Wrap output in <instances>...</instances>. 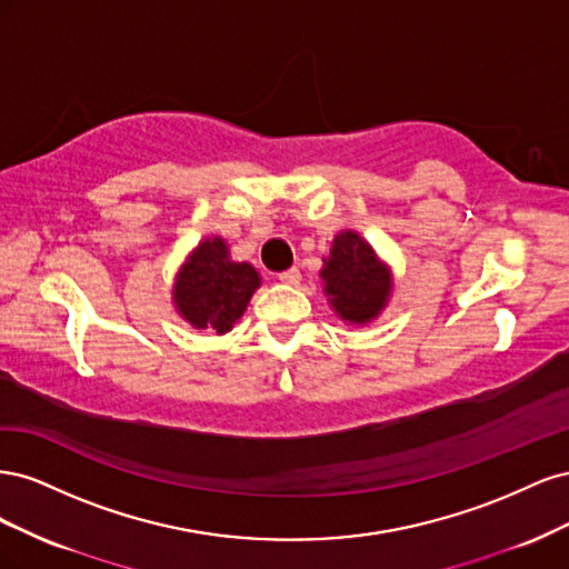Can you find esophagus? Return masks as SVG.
Segmentation results:
<instances>
[{"instance_id":"obj_1","label":"esophagus","mask_w":569,"mask_h":569,"mask_svg":"<svg viewBox=\"0 0 569 569\" xmlns=\"http://www.w3.org/2000/svg\"><path fill=\"white\" fill-rule=\"evenodd\" d=\"M278 280L284 282V284H299L301 272H299V268H289V270H284V272L278 274Z\"/></svg>"}]
</instances>
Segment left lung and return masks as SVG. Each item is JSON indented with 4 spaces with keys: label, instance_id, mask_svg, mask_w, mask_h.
I'll list each match as a JSON object with an SVG mask.
<instances>
[{
    "label": "left lung",
    "instance_id": "8db88e82",
    "mask_svg": "<svg viewBox=\"0 0 569 569\" xmlns=\"http://www.w3.org/2000/svg\"><path fill=\"white\" fill-rule=\"evenodd\" d=\"M335 311L349 322H366L382 311L389 297V272L377 263L368 242L356 232L337 234L320 272Z\"/></svg>",
    "mask_w": 569,
    "mask_h": 569
}]
</instances>
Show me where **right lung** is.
Segmentation results:
<instances>
[{"label": "right lung", "instance_id": "add662e5", "mask_svg": "<svg viewBox=\"0 0 569 569\" xmlns=\"http://www.w3.org/2000/svg\"><path fill=\"white\" fill-rule=\"evenodd\" d=\"M261 284L249 263H232L222 239H206L189 258L176 284V303L182 318L199 330L228 332L244 313Z\"/></svg>", "mask_w": 569, "mask_h": 569}]
</instances>
